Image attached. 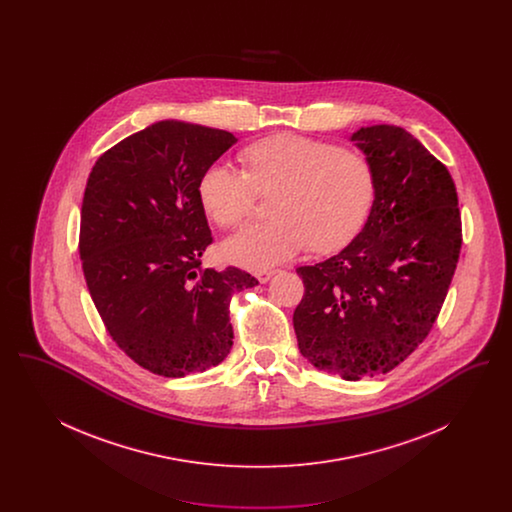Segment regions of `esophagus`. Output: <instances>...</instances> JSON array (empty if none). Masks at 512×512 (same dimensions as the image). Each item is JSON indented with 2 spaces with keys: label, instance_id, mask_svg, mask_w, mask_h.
<instances>
[{
  "label": "esophagus",
  "instance_id": "obj_1",
  "mask_svg": "<svg viewBox=\"0 0 512 512\" xmlns=\"http://www.w3.org/2000/svg\"><path fill=\"white\" fill-rule=\"evenodd\" d=\"M274 274H276V270H259L255 276H257V280H259V282H263V284H265V282H268Z\"/></svg>",
  "mask_w": 512,
  "mask_h": 512
}]
</instances>
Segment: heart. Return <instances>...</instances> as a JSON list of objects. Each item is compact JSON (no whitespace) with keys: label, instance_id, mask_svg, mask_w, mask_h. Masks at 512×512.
Here are the masks:
<instances>
[{"label":"heart","instance_id":"1","mask_svg":"<svg viewBox=\"0 0 512 512\" xmlns=\"http://www.w3.org/2000/svg\"><path fill=\"white\" fill-rule=\"evenodd\" d=\"M247 169L215 163L199 180V201L222 228L251 219L261 195L278 194L270 224L247 226L222 245L230 263L280 265L311 245L334 253L351 244L374 207L376 176L365 155L299 134H276L245 151Z\"/></svg>","mask_w":512,"mask_h":512}]
</instances>
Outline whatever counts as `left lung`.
Masks as SVG:
<instances>
[{"mask_svg":"<svg viewBox=\"0 0 512 512\" xmlns=\"http://www.w3.org/2000/svg\"><path fill=\"white\" fill-rule=\"evenodd\" d=\"M376 176V199L361 234L315 267H299L305 293L293 311L299 351L343 380L401 365L430 334L463 244L457 188L407 130H357Z\"/></svg>","mask_w":512,"mask_h":512,"instance_id":"left-lung-1","label":"left lung"}]
</instances>
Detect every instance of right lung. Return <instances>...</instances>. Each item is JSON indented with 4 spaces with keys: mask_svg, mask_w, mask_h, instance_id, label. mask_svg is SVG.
Wrapping results in <instances>:
<instances>
[{
    "mask_svg": "<svg viewBox=\"0 0 512 512\" xmlns=\"http://www.w3.org/2000/svg\"><path fill=\"white\" fill-rule=\"evenodd\" d=\"M236 142L157 122L107 149L86 184L78 251L92 301L122 351L165 378L226 359L232 295L257 284L242 268H201L213 236L199 180Z\"/></svg>",
    "mask_w": 512,
    "mask_h": 512,
    "instance_id": "1",
    "label": "right lung"
}]
</instances>
